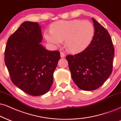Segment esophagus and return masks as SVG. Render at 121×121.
<instances>
[{
    "mask_svg": "<svg viewBox=\"0 0 121 121\" xmlns=\"http://www.w3.org/2000/svg\"><path fill=\"white\" fill-rule=\"evenodd\" d=\"M60 57L61 58H63V57H65V53H63V52H60Z\"/></svg>",
    "mask_w": 121,
    "mask_h": 121,
    "instance_id": "obj_1",
    "label": "esophagus"
}]
</instances>
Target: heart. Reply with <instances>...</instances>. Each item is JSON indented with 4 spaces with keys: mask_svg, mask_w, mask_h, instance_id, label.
<instances>
[{
    "mask_svg": "<svg viewBox=\"0 0 121 121\" xmlns=\"http://www.w3.org/2000/svg\"><path fill=\"white\" fill-rule=\"evenodd\" d=\"M94 32L93 25L88 21L61 20L53 23L50 30L45 31L44 37L53 46L59 45L65 40V45L68 51L78 53L90 45Z\"/></svg>",
    "mask_w": 121,
    "mask_h": 121,
    "instance_id": "heart-1",
    "label": "heart"
}]
</instances>
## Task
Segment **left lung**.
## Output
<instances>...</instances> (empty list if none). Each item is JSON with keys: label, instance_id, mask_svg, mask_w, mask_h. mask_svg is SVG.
I'll list each match as a JSON object with an SVG mask.
<instances>
[{"label": "left lung", "instance_id": "left-lung-1", "mask_svg": "<svg viewBox=\"0 0 121 121\" xmlns=\"http://www.w3.org/2000/svg\"><path fill=\"white\" fill-rule=\"evenodd\" d=\"M92 19L95 32L90 45L81 53L65 58L73 81L85 91L96 90L108 78L112 72L114 54L108 32L95 19Z\"/></svg>", "mask_w": 121, "mask_h": 121}]
</instances>
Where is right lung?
<instances>
[{"label": "right lung", "mask_w": 121, "mask_h": 121, "mask_svg": "<svg viewBox=\"0 0 121 121\" xmlns=\"http://www.w3.org/2000/svg\"><path fill=\"white\" fill-rule=\"evenodd\" d=\"M42 39L38 22L26 21L9 38L5 47L4 61L12 81L32 96L49 91L60 59L59 52L47 50L40 44Z\"/></svg>", "instance_id": "add662e5"}]
</instances>
